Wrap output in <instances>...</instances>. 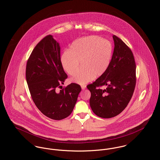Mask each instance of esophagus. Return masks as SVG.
Segmentation results:
<instances>
[{
	"instance_id": "obj_1",
	"label": "esophagus",
	"mask_w": 160,
	"mask_h": 160,
	"mask_svg": "<svg viewBox=\"0 0 160 160\" xmlns=\"http://www.w3.org/2000/svg\"><path fill=\"white\" fill-rule=\"evenodd\" d=\"M81 88H82V90H84L86 88V85H82L81 86Z\"/></svg>"
}]
</instances>
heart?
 Segmentation results:
<instances>
[{"label": "heart", "instance_id": "b5f03b06", "mask_svg": "<svg viewBox=\"0 0 160 160\" xmlns=\"http://www.w3.org/2000/svg\"><path fill=\"white\" fill-rule=\"evenodd\" d=\"M112 48L109 41L97 36L79 39L71 44L70 49L63 52L60 61L63 69L69 75H74L71 81L85 84L95 77L102 75L108 68Z\"/></svg>", "mask_w": 160, "mask_h": 160}]
</instances>
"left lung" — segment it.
I'll use <instances>...</instances> for the list:
<instances>
[{
	"instance_id": "left-lung-1",
	"label": "left lung",
	"mask_w": 160,
	"mask_h": 160,
	"mask_svg": "<svg viewBox=\"0 0 160 160\" xmlns=\"http://www.w3.org/2000/svg\"><path fill=\"white\" fill-rule=\"evenodd\" d=\"M113 56L106 71L87 88L91 93L90 106L93 112L103 118L121 113L130 102L136 83V66L130 48L113 36ZM106 88L102 89L101 87Z\"/></svg>"
}]
</instances>
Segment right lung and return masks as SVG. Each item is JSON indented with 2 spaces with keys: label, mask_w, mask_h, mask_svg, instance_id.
<instances>
[{
  "label": "right lung",
  "mask_w": 160,
  "mask_h": 160,
  "mask_svg": "<svg viewBox=\"0 0 160 160\" xmlns=\"http://www.w3.org/2000/svg\"><path fill=\"white\" fill-rule=\"evenodd\" d=\"M68 76L60 61V47L52 35L43 38L28 60L26 78L36 106L48 118H66L72 113L81 91L79 84L71 83L60 90Z\"/></svg>",
  "instance_id": "right-lung-1"
}]
</instances>
